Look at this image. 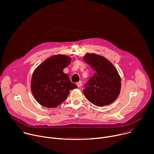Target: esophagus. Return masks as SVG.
Here are the masks:
<instances>
[{"label": "esophagus", "mask_w": 154, "mask_h": 154, "mask_svg": "<svg viewBox=\"0 0 154 154\" xmlns=\"http://www.w3.org/2000/svg\"><path fill=\"white\" fill-rule=\"evenodd\" d=\"M76 85L78 87H80L82 86V82H77L76 83Z\"/></svg>", "instance_id": "34e87169"}]
</instances>
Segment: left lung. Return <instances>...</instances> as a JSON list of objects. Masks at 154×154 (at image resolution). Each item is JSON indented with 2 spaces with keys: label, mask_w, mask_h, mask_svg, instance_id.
<instances>
[{
  "label": "left lung",
  "mask_w": 154,
  "mask_h": 154,
  "mask_svg": "<svg viewBox=\"0 0 154 154\" xmlns=\"http://www.w3.org/2000/svg\"><path fill=\"white\" fill-rule=\"evenodd\" d=\"M83 60L95 71L84 86L86 98L98 106L111 104L121 91V78L116 69L107 59L95 54H86Z\"/></svg>",
  "instance_id": "1"
}]
</instances>
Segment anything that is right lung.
<instances>
[{
    "instance_id": "right-lung-1",
    "label": "right lung",
    "mask_w": 154,
    "mask_h": 154,
    "mask_svg": "<svg viewBox=\"0 0 154 154\" xmlns=\"http://www.w3.org/2000/svg\"><path fill=\"white\" fill-rule=\"evenodd\" d=\"M71 58L63 55L52 56L43 61L34 71L31 90L36 101L48 108H54L64 102L69 91L77 86L63 72Z\"/></svg>"
}]
</instances>
